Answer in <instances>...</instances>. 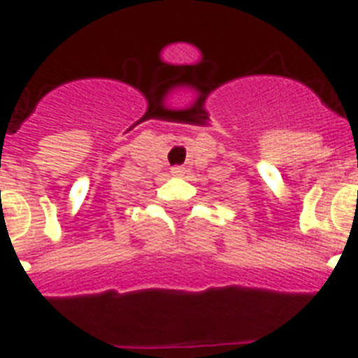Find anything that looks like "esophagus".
Wrapping results in <instances>:
<instances>
[{"label": "esophagus", "mask_w": 358, "mask_h": 358, "mask_svg": "<svg viewBox=\"0 0 358 358\" xmlns=\"http://www.w3.org/2000/svg\"><path fill=\"white\" fill-rule=\"evenodd\" d=\"M171 174H173V176H184L185 167H182V165H174V167L171 169Z\"/></svg>", "instance_id": "1"}]
</instances>
